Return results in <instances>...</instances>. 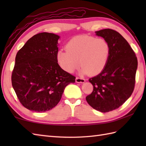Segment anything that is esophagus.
<instances>
[{"label": "esophagus", "instance_id": "obj_1", "mask_svg": "<svg viewBox=\"0 0 146 146\" xmlns=\"http://www.w3.org/2000/svg\"><path fill=\"white\" fill-rule=\"evenodd\" d=\"M85 82V79L83 78H78V77H76V83H84Z\"/></svg>", "mask_w": 146, "mask_h": 146}]
</instances>
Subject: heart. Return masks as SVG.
Returning <instances> with one entry per match:
<instances>
[{
    "label": "heart",
    "mask_w": 146,
    "mask_h": 146,
    "mask_svg": "<svg viewBox=\"0 0 146 146\" xmlns=\"http://www.w3.org/2000/svg\"><path fill=\"white\" fill-rule=\"evenodd\" d=\"M66 50L58 51L56 60L60 66L68 73H73L80 64V73L97 75L107 63L110 46L106 40L88 35L73 37L66 44Z\"/></svg>",
    "instance_id": "obj_1"
}]
</instances>
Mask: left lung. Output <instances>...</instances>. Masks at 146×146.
<instances>
[{
	"mask_svg": "<svg viewBox=\"0 0 146 146\" xmlns=\"http://www.w3.org/2000/svg\"><path fill=\"white\" fill-rule=\"evenodd\" d=\"M95 33L109 44L110 54L103 71L89 79L94 90L86 100L94 109L105 113L117 109L131 97L138 63L134 51L120 33L110 29Z\"/></svg>",
	"mask_w": 146,
	"mask_h": 146,
	"instance_id": "8db88e82",
	"label": "left lung"
}]
</instances>
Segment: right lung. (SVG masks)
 <instances>
[{
	"label": "right lung",
	"mask_w": 146,
	"mask_h": 146,
	"mask_svg": "<svg viewBox=\"0 0 146 146\" xmlns=\"http://www.w3.org/2000/svg\"><path fill=\"white\" fill-rule=\"evenodd\" d=\"M60 36L41 33L27 41L15 56L12 85L23 106L36 112L52 109L60 101L65 87L75 77L58 64Z\"/></svg>",
	"instance_id": "1"
}]
</instances>
